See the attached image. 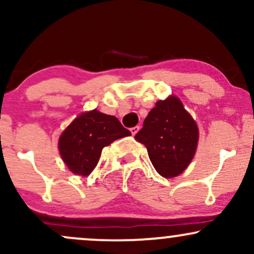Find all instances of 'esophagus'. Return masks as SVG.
Listing matches in <instances>:
<instances>
[{
    "instance_id": "obj_1",
    "label": "esophagus",
    "mask_w": 254,
    "mask_h": 254,
    "mask_svg": "<svg viewBox=\"0 0 254 254\" xmlns=\"http://www.w3.org/2000/svg\"><path fill=\"white\" fill-rule=\"evenodd\" d=\"M138 130H139V127H131V129H130L132 135H136V133L138 132Z\"/></svg>"
}]
</instances>
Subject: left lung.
<instances>
[{"instance_id": "8db88e82", "label": "left lung", "mask_w": 254, "mask_h": 254, "mask_svg": "<svg viewBox=\"0 0 254 254\" xmlns=\"http://www.w3.org/2000/svg\"><path fill=\"white\" fill-rule=\"evenodd\" d=\"M135 138L143 143L157 173L164 178L179 176L193 159L198 127L176 97L159 100L148 113Z\"/></svg>"}]
</instances>
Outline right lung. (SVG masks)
<instances>
[{"label": "right lung", "mask_w": 254, "mask_h": 254, "mask_svg": "<svg viewBox=\"0 0 254 254\" xmlns=\"http://www.w3.org/2000/svg\"><path fill=\"white\" fill-rule=\"evenodd\" d=\"M130 135L117 118L93 110L78 116L63 131L58 148L72 173L88 176L97 166L104 147Z\"/></svg>", "instance_id": "obj_1"}]
</instances>
